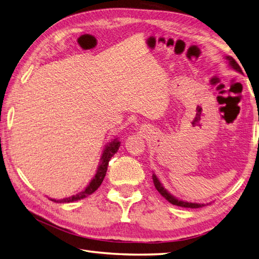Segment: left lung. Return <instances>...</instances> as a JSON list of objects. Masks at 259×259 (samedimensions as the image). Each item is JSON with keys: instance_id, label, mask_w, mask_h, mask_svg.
<instances>
[{"instance_id": "8db88e82", "label": "left lung", "mask_w": 259, "mask_h": 259, "mask_svg": "<svg viewBox=\"0 0 259 259\" xmlns=\"http://www.w3.org/2000/svg\"><path fill=\"white\" fill-rule=\"evenodd\" d=\"M228 61H229V64L230 67H232L233 69L239 71V72H241V69L238 65V63L235 61V60L232 58V57H227L226 58ZM152 179H153V184H155V187L156 189L159 191V194H160L163 198H166V199L170 202L172 203V205H176V206H179V207H185V208H199V207H202L203 205L202 203H195V202H187V201H183V200H179L177 199V198H175L174 196H171L169 194V192L163 188L162 185L160 184V181H159V179L157 178V176L153 174L152 175Z\"/></svg>"}]
</instances>
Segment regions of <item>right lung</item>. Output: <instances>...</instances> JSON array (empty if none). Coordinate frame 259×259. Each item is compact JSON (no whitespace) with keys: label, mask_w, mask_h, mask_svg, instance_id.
Wrapping results in <instances>:
<instances>
[{"label":"right lung","mask_w":259,"mask_h":259,"mask_svg":"<svg viewBox=\"0 0 259 259\" xmlns=\"http://www.w3.org/2000/svg\"><path fill=\"white\" fill-rule=\"evenodd\" d=\"M119 147H120V141L117 140V139H114L113 141L110 142V144L106 147V149H104V151L102 153L100 166H99V168L97 170V174L95 176V178L91 180V183L89 184V186H88L84 190H82L81 192H79V194H76L74 196L63 198V199H60V200L51 199V200L56 201V202H60V203H61V202H72V201L83 199V198L93 194V192H95L99 188V187H100V185L102 184L104 177H106L110 159H111V157L114 155V153L118 151Z\"/></svg>","instance_id":"obj_1"}]
</instances>
